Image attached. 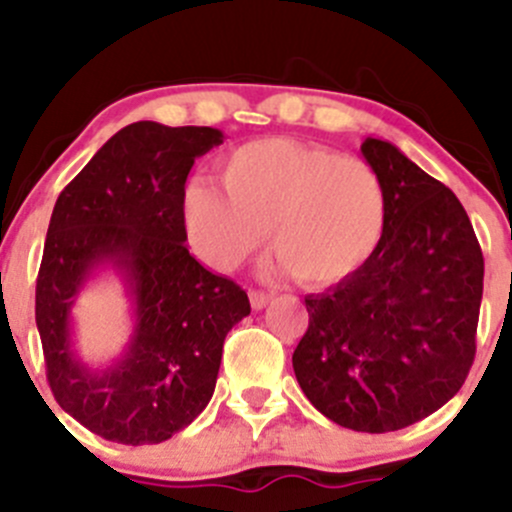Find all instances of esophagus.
Wrapping results in <instances>:
<instances>
[{
  "mask_svg": "<svg viewBox=\"0 0 512 512\" xmlns=\"http://www.w3.org/2000/svg\"><path fill=\"white\" fill-rule=\"evenodd\" d=\"M267 302H270V294L260 292V289H252V292H250V304H252V309H265Z\"/></svg>",
  "mask_w": 512,
  "mask_h": 512,
  "instance_id": "1",
  "label": "esophagus"
}]
</instances>
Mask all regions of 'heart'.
<instances>
[{"instance_id": "b5f03b06", "label": "heart", "mask_w": 512, "mask_h": 512, "mask_svg": "<svg viewBox=\"0 0 512 512\" xmlns=\"http://www.w3.org/2000/svg\"><path fill=\"white\" fill-rule=\"evenodd\" d=\"M223 185L193 180L185 225L215 270H237L265 242L267 267L334 285L369 262L386 225V193L366 160L317 143L260 138L223 163Z\"/></svg>"}]
</instances>
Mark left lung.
Listing matches in <instances>:
<instances>
[{
	"label": "left lung",
	"instance_id": "obj_1",
	"mask_svg": "<svg viewBox=\"0 0 512 512\" xmlns=\"http://www.w3.org/2000/svg\"><path fill=\"white\" fill-rule=\"evenodd\" d=\"M386 225L364 267L307 294L294 376L317 411L352 431L386 433L458 394L476 356L483 252L461 200L394 143L366 138Z\"/></svg>",
	"mask_w": 512,
	"mask_h": 512
}]
</instances>
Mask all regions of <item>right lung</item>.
Returning a JSON list of instances; mask_svg holds the SVG:
<instances>
[{"label": "right lung", "mask_w": 512, "mask_h": 512, "mask_svg": "<svg viewBox=\"0 0 512 512\" xmlns=\"http://www.w3.org/2000/svg\"><path fill=\"white\" fill-rule=\"evenodd\" d=\"M210 126L138 121L108 138L61 190L36 280V329L61 409L106 441L143 446L183 431L213 399L227 332L250 314L247 292L188 252L185 180L223 143ZM113 269L134 329L108 367L73 344L75 299Z\"/></svg>", "instance_id": "obj_1"}]
</instances>
